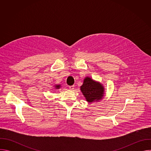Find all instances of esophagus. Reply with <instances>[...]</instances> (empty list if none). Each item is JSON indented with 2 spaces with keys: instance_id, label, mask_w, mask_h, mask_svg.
Listing matches in <instances>:
<instances>
[{
  "instance_id": "1",
  "label": "esophagus",
  "mask_w": 151,
  "mask_h": 151,
  "mask_svg": "<svg viewBox=\"0 0 151 151\" xmlns=\"http://www.w3.org/2000/svg\"><path fill=\"white\" fill-rule=\"evenodd\" d=\"M74 88H75V87H74L73 85H72V86H69V88L70 90H74Z\"/></svg>"
}]
</instances>
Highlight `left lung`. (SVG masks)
Wrapping results in <instances>:
<instances>
[{"mask_svg":"<svg viewBox=\"0 0 151 151\" xmlns=\"http://www.w3.org/2000/svg\"><path fill=\"white\" fill-rule=\"evenodd\" d=\"M80 90L86 101L89 103L101 101L106 94L103 85L89 76L84 78Z\"/></svg>","mask_w":151,"mask_h":151,"instance_id":"8db88e82","label":"left lung"}]
</instances>
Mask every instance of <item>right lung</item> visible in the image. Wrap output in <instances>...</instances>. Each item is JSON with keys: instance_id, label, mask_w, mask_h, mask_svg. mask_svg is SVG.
Returning <instances> with one entry per match:
<instances>
[{"instance_id": "1", "label": "right lung", "mask_w": 151, "mask_h": 151, "mask_svg": "<svg viewBox=\"0 0 151 151\" xmlns=\"http://www.w3.org/2000/svg\"><path fill=\"white\" fill-rule=\"evenodd\" d=\"M54 89L55 90H59L61 87V84H55L54 85Z\"/></svg>"}]
</instances>
